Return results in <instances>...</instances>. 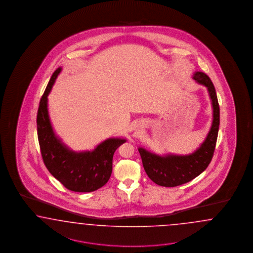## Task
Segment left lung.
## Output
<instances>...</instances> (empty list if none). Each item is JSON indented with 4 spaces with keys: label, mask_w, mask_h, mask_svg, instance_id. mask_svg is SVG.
<instances>
[{
    "label": "left lung",
    "mask_w": 253,
    "mask_h": 253,
    "mask_svg": "<svg viewBox=\"0 0 253 253\" xmlns=\"http://www.w3.org/2000/svg\"><path fill=\"white\" fill-rule=\"evenodd\" d=\"M193 79L207 87L212 102L213 121L205 142L196 152L187 156L161 157L142 147L138 149L146 174L155 184L161 186L174 187L190 182L207 169L213 157L220 125V107L214 85L203 72H196Z\"/></svg>",
    "instance_id": "1"
}]
</instances>
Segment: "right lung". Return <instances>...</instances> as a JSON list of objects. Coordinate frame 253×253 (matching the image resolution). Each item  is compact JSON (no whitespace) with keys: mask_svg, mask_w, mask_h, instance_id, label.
<instances>
[{"mask_svg":"<svg viewBox=\"0 0 253 253\" xmlns=\"http://www.w3.org/2000/svg\"><path fill=\"white\" fill-rule=\"evenodd\" d=\"M60 71L58 68L53 73L39 105L37 132L42 157L50 173L69 190L95 191L109 180L113 155L125 139H107L94 150L81 153L70 151L62 144L54 133L47 109V96Z\"/></svg>","mask_w":253,"mask_h":253,"instance_id":"1","label":"right lung"}]
</instances>
